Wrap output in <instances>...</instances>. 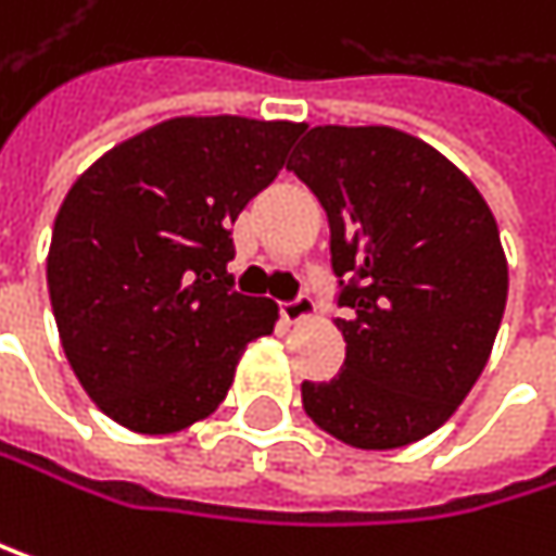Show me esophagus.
<instances>
[{"label":"esophagus","instance_id":"1","mask_svg":"<svg viewBox=\"0 0 556 556\" xmlns=\"http://www.w3.org/2000/svg\"><path fill=\"white\" fill-rule=\"evenodd\" d=\"M313 313H316V303H313L309 293H300L296 300L280 303V316H283L287 323H303V319H309Z\"/></svg>","mask_w":556,"mask_h":556}]
</instances>
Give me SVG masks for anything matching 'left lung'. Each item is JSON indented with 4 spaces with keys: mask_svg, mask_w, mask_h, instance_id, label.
Segmentation results:
<instances>
[{
    "mask_svg": "<svg viewBox=\"0 0 556 556\" xmlns=\"http://www.w3.org/2000/svg\"><path fill=\"white\" fill-rule=\"evenodd\" d=\"M329 214L345 365L306 414L355 450L440 430L479 381L508 300L498 224L433 146L391 126H313L290 165Z\"/></svg>",
    "mask_w": 556,
    "mask_h": 556,
    "instance_id": "left-lung-1",
    "label": "left lung"
}]
</instances>
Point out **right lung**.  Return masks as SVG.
Returning <instances> with one entry per match:
<instances>
[{
	"label": "right lung",
	"instance_id": "1",
	"mask_svg": "<svg viewBox=\"0 0 556 556\" xmlns=\"http://www.w3.org/2000/svg\"><path fill=\"white\" fill-rule=\"evenodd\" d=\"M303 123L175 116L100 155L67 191L48 250L61 349L90 401L132 433H178L227 397L273 300L233 290L230 224Z\"/></svg>",
	"mask_w": 556,
	"mask_h": 556
}]
</instances>
